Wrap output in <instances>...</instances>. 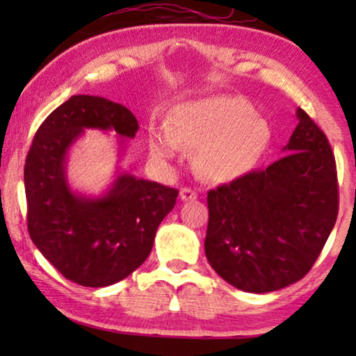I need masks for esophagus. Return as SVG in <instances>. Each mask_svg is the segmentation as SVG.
Masks as SVG:
<instances>
[{
	"label": "esophagus",
	"instance_id": "esophagus-1",
	"mask_svg": "<svg viewBox=\"0 0 356 356\" xmlns=\"http://www.w3.org/2000/svg\"><path fill=\"white\" fill-rule=\"evenodd\" d=\"M179 197H181V201H196L197 193L191 188H181L179 189Z\"/></svg>",
	"mask_w": 356,
	"mask_h": 356
}]
</instances>
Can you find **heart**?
I'll return each instance as SVG.
<instances>
[{"label":"heart","instance_id":"heart-1","mask_svg":"<svg viewBox=\"0 0 356 356\" xmlns=\"http://www.w3.org/2000/svg\"><path fill=\"white\" fill-rule=\"evenodd\" d=\"M270 126L240 95H212L178 105L167 128L149 133V152L172 162L183 147L197 149L196 167L209 181L228 183L250 172L269 147Z\"/></svg>","mask_w":356,"mask_h":356}]
</instances>
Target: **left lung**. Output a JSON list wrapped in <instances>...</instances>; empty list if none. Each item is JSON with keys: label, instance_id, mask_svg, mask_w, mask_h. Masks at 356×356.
Masks as SVG:
<instances>
[{"label": "left lung", "instance_id": "obj_1", "mask_svg": "<svg viewBox=\"0 0 356 356\" xmlns=\"http://www.w3.org/2000/svg\"><path fill=\"white\" fill-rule=\"evenodd\" d=\"M285 155L207 193L206 256L228 284L269 293L308 274L337 220L335 159L303 110Z\"/></svg>", "mask_w": 356, "mask_h": 356}]
</instances>
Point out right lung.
Instances as JSON below:
<instances>
[{"mask_svg": "<svg viewBox=\"0 0 356 356\" xmlns=\"http://www.w3.org/2000/svg\"><path fill=\"white\" fill-rule=\"evenodd\" d=\"M84 129H113L118 138L133 139L139 124L126 106L104 97L72 95L51 111L33 136L24 167L27 228L33 245L67 280L100 289L126 279L147 259L178 189L118 173L99 197L74 193L66 159Z\"/></svg>", "mask_w": 356, "mask_h": 356, "instance_id": "1", "label": "right lung"}]
</instances>
